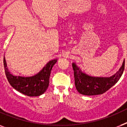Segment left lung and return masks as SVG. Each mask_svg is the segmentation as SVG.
<instances>
[{"label": "left lung", "instance_id": "left-lung-1", "mask_svg": "<svg viewBox=\"0 0 127 127\" xmlns=\"http://www.w3.org/2000/svg\"><path fill=\"white\" fill-rule=\"evenodd\" d=\"M72 65L78 92L85 95H95L107 92L119 80L124 71L125 60L118 71L111 76H92L82 71L75 63Z\"/></svg>", "mask_w": 127, "mask_h": 127}]
</instances>
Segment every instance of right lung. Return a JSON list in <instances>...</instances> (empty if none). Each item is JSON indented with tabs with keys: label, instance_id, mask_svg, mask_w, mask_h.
Returning a JSON list of instances; mask_svg holds the SVG:
<instances>
[{
	"label": "right lung",
	"instance_id": "right-lung-1",
	"mask_svg": "<svg viewBox=\"0 0 127 127\" xmlns=\"http://www.w3.org/2000/svg\"><path fill=\"white\" fill-rule=\"evenodd\" d=\"M57 61L54 59L48 62L38 72L24 76L13 74L9 71L4 56V67L8 81L12 86L23 94L28 96H39L48 88L52 68Z\"/></svg>",
	"mask_w": 127,
	"mask_h": 127
}]
</instances>
